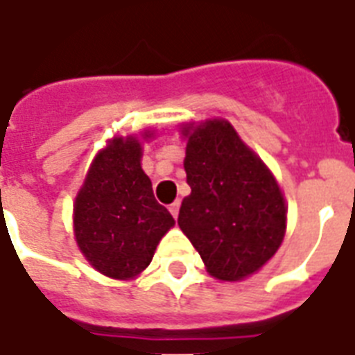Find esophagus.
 Returning <instances> with one entry per match:
<instances>
[{"mask_svg": "<svg viewBox=\"0 0 355 355\" xmlns=\"http://www.w3.org/2000/svg\"><path fill=\"white\" fill-rule=\"evenodd\" d=\"M178 210H180V202H178V200H175L173 205H169V211H171V216L175 217V219L178 217Z\"/></svg>", "mask_w": 355, "mask_h": 355, "instance_id": "1", "label": "esophagus"}]
</instances>
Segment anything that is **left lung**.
Segmentation results:
<instances>
[{"instance_id":"1","label":"left lung","mask_w":355,"mask_h":355,"mask_svg":"<svg viewBox=\"0 0 355 355\" xmlns=\"http://www.w3.org/2000/svg\"><path fill=\"white\" fill-rule=\"evenodd\" d=\"M186 180L178 227L206 269L236 282L272 258L286 234V202L263 162L225 119L188 127Z\"/></svg>"}]
</instances>
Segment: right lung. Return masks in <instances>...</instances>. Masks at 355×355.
I'll return each instance as SVG.
<instances>
[{
  "instance_id": "1",
  "label": "right lung",
  "mask_w": 355,
  "mask_h": 355,
  "mask_svg": "<svg viewBox=\"0 0 355 355\" xmlns=\"http://www.w3.org/2000/svg\"><path fill=\"white\" fill-rule=\"evenodd\" d=\"M139 158L138 139L114 138L96 156L75 199L77 245L94 269L119 280L138 276L175 225L166 206L156 202Z\"/></svg>"
}]
</instances>
